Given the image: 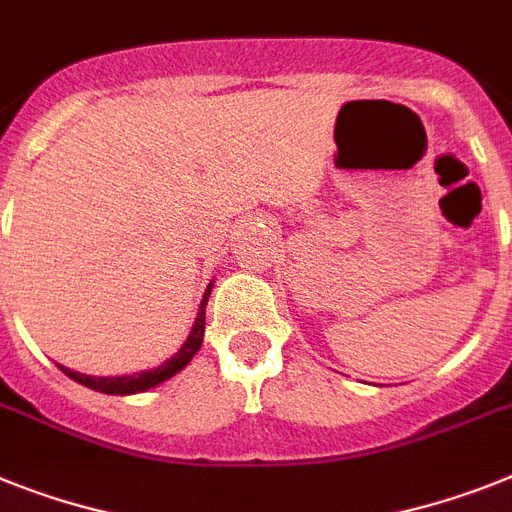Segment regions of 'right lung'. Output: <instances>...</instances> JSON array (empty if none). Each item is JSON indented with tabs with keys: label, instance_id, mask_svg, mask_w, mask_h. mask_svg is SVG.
Returning <instances> with one entry per match:
<instances>
[{
	"label": "right lung",
	"instance_id": "obj_1",
	"mask_svg": "<svg viewBox=\"0 0 512 512\" xmlns=\"http://www.w3.org/2000/svg\"><path fill=\"white\" fill-rule=\"evenodd\" d=\"M213 291V281L208 283V289L203 294V302H200V309H197V317H195V325H192L190 336L187 341L182 343V349L176 351L171 359H166L163 364L153 369H143V372H132V375H119V377H93V375H83V372H75L70 367H62L64 375L70 377V380L80 382L85 388L90 390H98V393H106V395H135V393H145L150 388H158L161 382L171 380L174 375H179L187 364L192 362V356L200 351L203 346V336H205V307H208V296Z\"/></svg>",
	"mask_w": 512,
	"mask_h": 512
}]
</instances>
